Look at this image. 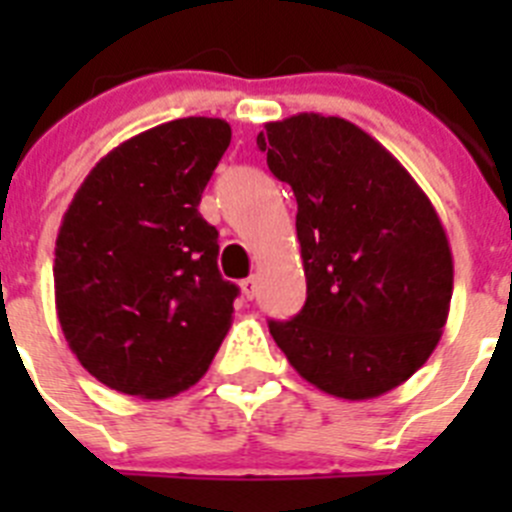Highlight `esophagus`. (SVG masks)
<instances>
[{
  "label": "esophagus",
  "instance_id": "34e87169",
  "mask_svg": "<svg viewBox=\"0 0 512 512\" xmlns=\"http://www.w3.org/2000/svg\"><path fill=\"white\" fill-rule=\"evenodd\" d=\"M256 289H259V282H256V277H248V279H243V282H241V292H243V297H246V300H253V297H256Z\"/></svg>",
  "mask_w": 512,
  "mask_h": 512
}]
</instances>
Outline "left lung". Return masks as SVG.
<instances>
[{
  "mask_svg": "<svg viewBox=\"0 0 512 512\" xmlns=\"http://www.w3.org/2000/svg\"><path fill=\"white\" fill-rule=\"evenodd\" d=\"M266 164L297 200L305 307L269 320L297 374L343 400L408 382L441 341L454 259L436 207L387 148L343 117L266 122Z\"/></svg>",
  "mask_w": 512,
  "mask_h": 512,
  "instance_id": "obj_1",
  "label": "left lung"
}]
</instances>
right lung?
I'll return each instance as SVG.
<instances>
[{"label":"right lung","mask_w":512,"mask_h":512,"mask_svg":"<svg viewBox=\"0 0 512 512\" xmlns=\"http://www.w3.org/2000/svg\"><path fill=\"white\" fill-rule=\"evenodd\" d=\"M230 146L220 117H182L112 148L76 189L56 238L63 336L92 377L166 400L210 369L238 287L217 269L200 200Z\"/></svg>","instance_id":"1"}]
</instances>
